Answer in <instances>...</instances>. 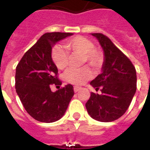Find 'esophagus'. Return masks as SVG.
I'll list each match as a JSON object with an SVG mask.
<instances>
[{
  "instance_id": "34e87169",
  "label": "esophagus",
  "mask_w": 150,
  "mask_h": 150,
  "mask_svg": "<svg viewBox=\"0 0 150 150\" xmlns=\"http://www.w3.org/2000/svg\"><path fill=\"white\" fill-rule=\"evenodd\" d=\"M80 89H81V87L74 86V92H75V93H77L78 91H79Z\"/></svg>"
}]
</instances>
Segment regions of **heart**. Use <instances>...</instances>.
<instances>
[{
    "label": "heart",
    "mask_w": 150,
    "mask_h": 150,
    "mask_svg": "<svg viewBox=\"0 0 150 150\" xmlns=\"http://www.w3.org/2000/svg\"><path fill=\"white\" fill-rule=\"evenodd\" d=\"M65 47L71 54L82 55V64L88 63L94 69L98 70L102 67L104 56L102 50L94 47V43L89 39L82 36H77L65 42ZM53 62L58 69H65L69 64V54L60 46H55L51 51ZM93 76V71L89 67L79 69L71 68L64 74V79L74 85H82L91 79Z\"/></svg>",
    "instance_id": "obj_1"
}]
</instances>
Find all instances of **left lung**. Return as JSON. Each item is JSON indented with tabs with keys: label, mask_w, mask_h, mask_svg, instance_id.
<instances>
[{
	"label": "left lung",
	"mask_w": 150,
	"mask_h": 150,
	"mask_svg": "<svg viewBox=\"0 0 150 150\" xmlns=\"http://www.w3.org/2000/svg\"><path fill=\"white\" fill-rule=\"evenodd\" d=\"M99 40L104 52L102 73L90 82L99 95L91 93L86 103L88 114L93 119L110 122L121 117L130 105L136 91V71L128 57L107 36L91 33Z\"/></svg>",
	"instance_id": "8db88e82"
}]
</instances>
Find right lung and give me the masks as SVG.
Instances as JSON below:
<instances>
[{"label": "right lung", "instance_id": "right-lung-1", "mask_svg": "<svg viewBox=\"0 0 150 150\" xmlns=\"http://www.w3.org/2000/svg\"><path fill=\"white\" fill-rule=\"evenodd\" d=\"M70 33H47L27 50L16 67L15 89L27 113L36 121L51 123L64 116L74 96L72 85L56 92L50 86H61L57 68L51 58L57 42L71 36Z\"/></svg>", "mask_w": 150, "mask_h": 150}]
</instances>
